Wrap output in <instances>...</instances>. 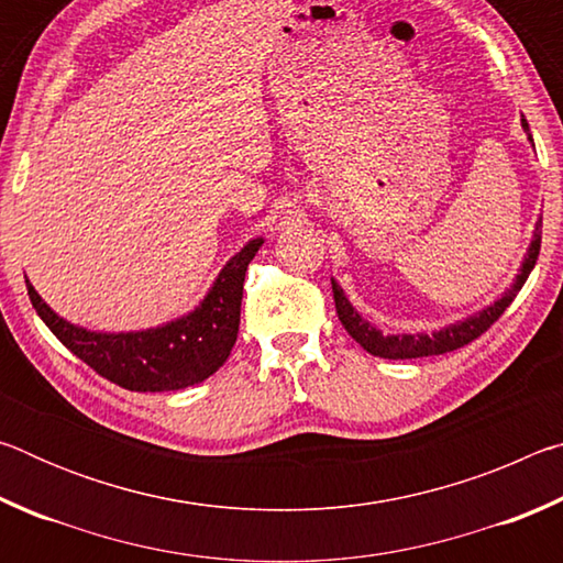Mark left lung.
Instances as JSON below:
<instances>
[{
  "label": "left lung",
  "mask_w": 563,
  "mask_h": 563,
  "mask_svg": "<svg viewBox=\"0 0 563 563\" xmlns=\"http://www.w3.org/2000/svg\"><path fill=\"white\" fill-rule=\"evenodd\" d=\"M521 129L527 133L529 144L533 146V139L529 133V123L527 119H521ZM539 247H541V218L537 221V228H533L531 243L527 247V255L519 265V273L514 283L504 290L497 300L484 305L482 310H476L474 316H466L462 320L452 322V325H444L440 330L432 332H402V335H385L383 330H377L373 322L365 320L360 312L352 308V302L347 300L345 290L340 288V283L332 278V295H335V310L338 318L342 322V328L350 332L352 340H357L362 347H365L369 355L375 357H385V360H412V357H430V355H444V352H452L456 347L470 345L472 340H476L482 332H487L494 322L499 320L504 310L509 308L511 300L517 298V292L521 290V285L527 283L529 273L533 271L539 258Z\"/></svg>",
  "instance_id": "1"
}]
</instances>
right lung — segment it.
Here are the masks:
<instances>
[{
  "instance_id": "1",
  "label": "right lung",
  "mask_w": 563,
  "mask_h": 563,
  "mask_svg": "<svg viewBox=\"0 0 563 563\" xmlns=\"http://www.w3.org/2000/svg\"><path fill=\"white\" fill-rule=\"evenodd\" d=\"M263 235L247 241L228 261L203 300L170 322L131 332H97L64 320L42 300L26 278V292L46 328L64 347L101 377L131 393H170L203 383L231 355L241 325L247 263L261 251Z\"/></svg>"
}]
</instances>
